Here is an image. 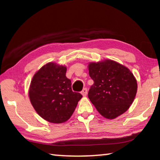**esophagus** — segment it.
I'll return each instance as SVG.
<instances>
[{
	"instance_id": "1",
	"label": "esophagus",
	"mask_w": 160,
	"mask_h": 160,
	"mask_svg": "<svg viewBox=\"0 0 160 160\" xmlns=\"http://www.w3.org/2000/svg\"><path fill=\"white\" fill-rule=\"evenodd\" d=\"M81 94H82V96L85 97L87 95V94H88V89L87 88H84L83 90L81 91Z\"/></svg>"
}]
</instances>
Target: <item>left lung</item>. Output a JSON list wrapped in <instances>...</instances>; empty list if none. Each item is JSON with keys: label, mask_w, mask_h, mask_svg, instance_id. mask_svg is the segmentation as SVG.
<instances>
[{"label": "left lung", "mask_w": 160, "mask_h": 160, "mask_svg": "<svg viewBox=\"0 0 160 160\" xmlns=\"http://www.w3.org/2000/svg\"><path fill=\"white\" fill-rule=\"evenodd\" d=\"M94 81L88 97L99 113L113 119L128 110L137 92V81L128 68L117 62L106 60L89 65Z\"/></svg>", "instance_id": "left-lung-1"}]
</instances>
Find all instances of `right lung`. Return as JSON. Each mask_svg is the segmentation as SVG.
<instances>
[{
    "instance_id": "obj_1",
    "label": "right lung",
    "mask_w": 160,
    "mask_h": 160,
    "mask_svg": "<svg viewBox=\"0 0 160 160\" xmlns=\"http://www.w3.org/2000/svg\"><path fill=\"white\" fill-rule=\"evenodd\" d=\"M66 70V67L48 63L38 70L31 81L29 99L38 114L48 122L66 121L82 97L72 92Z\"/></svg>"
}]
</instances>
